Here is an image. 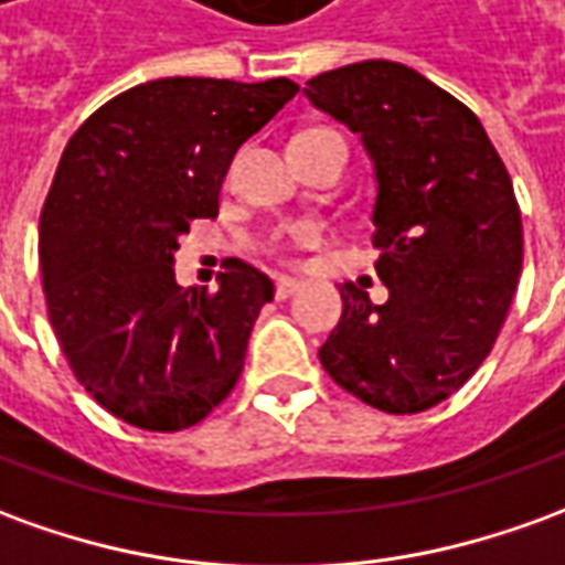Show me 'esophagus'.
Segmentation results:
<instances>
[{"instance_id":"34e87169","label":"esophagus","mask_w":565,"mask_h":565,"mask_svg":"<svg viewBox=\"0 0 565 565\" xmlns=\"http://www.w3.org/2000/svg\"><path fill=\"white\" fill-rule=\"evenodd\" d=\"M299 290V281L296 278H275V299H287L290 294Z\"/></svg>"}]
</instances>
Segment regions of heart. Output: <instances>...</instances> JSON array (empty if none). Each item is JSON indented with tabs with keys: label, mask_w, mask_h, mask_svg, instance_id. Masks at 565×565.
Returning a JSON list of instances; mask_svg holds the SVG:
<instances>
[{
	"label": "heart",
	"mask_w": 565,
	"mask_h": 565,
	"mask_svg": "<svg viewBox=\"0 0 565 565\" xmlns=\"http://www.w3.org/2000/svg\"><path fill=\"white\" fill-rule=\"evenodd\" d=\"M327 242V232H323L318 223H294L284 232H278L269 244H266V254H271L275 259H284L290 263L296 259V254H306V250H315Z\"/></svg>",
	"instance_id": "obj_1"
}]
</instances>
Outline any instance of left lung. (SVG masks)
Returning a JSON list of instances; mask_svg holds the SVG:
<instances>
[{"label": "left lung", "mask_w": 565, "mask_h": 565, "mask_svg": "<svg viewBox=\"0 0 565 565\" xmlns=\"http://www.w3.org/2000/svg\"><path fill=\"white\" fill-rule=\"evenodd\" d=\"M311 104L361 134L376 164L373 247L388 302L345 284L318 351L339 388L409 416L456 394L495 345L523 266V223L480 118L404 63L315 76Z\"/></svg>", "instance_id": "8db88e82"}]
</instances>
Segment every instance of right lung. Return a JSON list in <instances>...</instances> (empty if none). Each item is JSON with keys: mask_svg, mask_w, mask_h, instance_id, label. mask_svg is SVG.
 Here are the masks:
<instances>
[{"mask_svg": "<svg viewBox=\"0 0 565 565\" xmlns=\"http://www.w3.org/2000/svg\"><path fill=\"white\" fill-rule=\"evenodd\" d=\"M296 90L290 78H156L70 137L39 216L42 287L73 376L116 419L183 431L235 388L275 287L228 259L220 290H183L173 250L189 220L216 216L232 156Z\"/></svg>", "mask_w": 565, "mask_h": 565, "instance_id": "add662e5", "label": "right lung"}]
</instances>
